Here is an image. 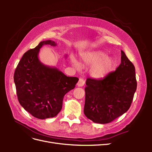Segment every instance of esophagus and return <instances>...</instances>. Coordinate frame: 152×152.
Listing matches in <instances>:
<instances>
[{
	"label": "esophagus",
	"instance_id": "1",
	"mask_svg": "<svg viewBox=\"0 0 152 152\" xmlns=\"http://www.w3.org/2000/svg\"><path fill=\"white\" fill-rule=\"evenodd\" d=\"M85 84V80L83 79V78H80V79H79V82H77V86L79 87H82Z\"/></svg>",
	"mask_w": 152,
	"mask_h": 152
}]
</instances>
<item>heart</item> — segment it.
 <instances>
[{
	"mask_svg": "<svg viewBox=\"0 0 152 152\" xmlns=\"http://www.w3.org/2000/svg\"><path fill=\"white\" fill-rule=\"evenodd\" d=\"M82 62L86 65H93L90 70L91 75L96 79H101L111 72L115 65V60L108 57V54L102 50L87 51L80 54ZM72 61L76 67L79 66V63L75 58Z\"/></svg>",
	"mask_w": 152,
	"mask_h": 152,
	"instance_id": "obj_1",
	"label": "heart"
}]
</instances>
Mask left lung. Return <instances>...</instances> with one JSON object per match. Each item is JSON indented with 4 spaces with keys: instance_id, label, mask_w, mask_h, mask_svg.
Instances as JSON below:
<instances>
[{
    "instance_id": "1",
    "label": "left lung",
    "mask_w": 152,
    "mask_h": 152,
    "mask_svg": "<svg viewBox=\"0 0 152 152\" xmlns=\"http://www.w3.org/2000/svg\"><path fill=\"white\" fill-rule=\"evenodd\" d=\"M85 115L94 123L108 124L130 108L137 88L135 67L121 50V63L103 79L86 80Z\"/></svg>"
}]
</instances>
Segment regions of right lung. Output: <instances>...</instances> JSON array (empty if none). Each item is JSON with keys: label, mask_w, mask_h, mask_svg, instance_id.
Masks as SVG:
<instances>
[{"label": "right lung", "mask_w": 152, "mask_h": 152, "mask_svg": "<svg viewBox=\"0 0 152 152\" xmlns=\"http://www.w3.org/2000/svg\"><path fill=\"white\" fill-rule=\"evenodd\" d=\"M44 45L56 46L50 40L42 41L26 52L16 68L14 81L19 103L32 116L39 119L56 116L62 108L63 99L74 89L79 79L67 77L58 68L41 63L38 54Z\"/></svg>", "instance_id": "add662e5"}]
</instances>
